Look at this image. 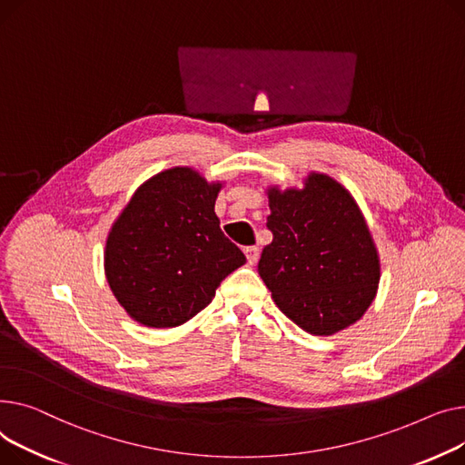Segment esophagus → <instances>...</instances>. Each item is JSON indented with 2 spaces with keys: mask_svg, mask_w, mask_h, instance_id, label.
I'll return each instance as SVG.
<instances>
[{
  "mask_svg": "<svg viewBox=\"0 0 465 465\" xmlns=\"http://www.w3.org/2000/svg\"><path fill=\"white\" fill-rule=\"evenodd\" d=\"M243 253H245V259H248L250 264H255V262H257V259H259V248H255V245H250V248H245Z\"/></svg>",
  "mask_w": 465,
  "mask_h": 465,
  "instance_id": "34e87169",
  "label": "esophagus"
}]
</instances>
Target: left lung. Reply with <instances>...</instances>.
<instances>
[{"mask_svg":"<svg viewBox=\"0 0 465 465\" xmlns=\"http://www.w3.org/2000/svg\"><path fill=\"white\" fill-rule=\"evenodd\" d=\"M259 276L276 306L313 336L361 321L375 300L381 259L366 217L336 178L312 171L302 185L270 183Z\"/></svg>","mask_w":465,"mask_h":465,"instance_id":"1","label":"left lung"}]
</instances>
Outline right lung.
I'll return each instance as SVG.
<instances>
[{
  "mask_svg": "<svg viewBox=\"0 0 465 465\" xmlns=\"http://www.w3.org/2000/svg\"><path fill=\"white\" fill-rule=\"evenodd\" d=\"M227 182L173 167L143 182L104 242V278L125 313L150 329L193 319L245 262L222 232L215 199Z\"/></svg>",
  "mask_w": 465,
  "mask_h": 465,
  "instance_id": "right-lung-1",
  "label": "right lung"
}]
</instances>
